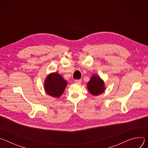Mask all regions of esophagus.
<instances>
[{
  "instance_id": "obj_1",
  "label": "esophagus",
  "mask_w": 148,
  "mask_h": 148,
  "mask_svg": "<svg viewBox=\"0 0 148 148\" xmlns=\"http://www.w3.org/2000/svg\"><path fill=\"white\" fill-rule=\"evenodd\" d=\"M74 81H75V82L76 84H81V82H82L81 79H75Z\"/></svg>"
}]
</instances>
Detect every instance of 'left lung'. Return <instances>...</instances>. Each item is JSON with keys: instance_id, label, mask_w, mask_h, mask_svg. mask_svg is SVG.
<instances>
[{"instance_id": "obj_1", "label": "left lung", "mask_w": 148, "mask_h": 148, "mask_svg": "<svg viewBox=\"0 0 148 148\" xmlns=\"http://www.w3.org/2000/svg\"><path fill=\"white\" fill-rule=\"evenodd\" d=\"M87 89L94 96H97L103 93L105 90L103 80L98 75L94 74L87 83Z\"/></svg>"}]
</instances>
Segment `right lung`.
<instances>
[{"mask_svg": "<svg viewBox=\"0 0 148 148\" xmlns=\"http://www.w3.org/2000/svg\"><path fill=\"white\" fill-rule=\"evenodd\" d=\"M67 85V81L58 73L54 72L47 75L44 82V88L49 95L58 98L64 92Z\"/></svg>", "mask_w": 148, "mask_h": 148, "instance_id": "obj_1", "label": "right lung"}]
</instances>
